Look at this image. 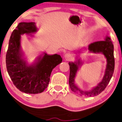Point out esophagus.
Listing matches in <instances>:
<instances>
[{
  "label": "esophagus",
  "instance_id": "1",
  "mask_svg": "<svg viewBox=\"0 0 122 122\" xmlns=\"http://www.w3.org/2000/svg\"><path fill=\"white\" fill-rule=\"evenodd\" d=\"M64 57L66 60H69L71 58L72 56H71V55L70 53H66Z\"/></svg>",
  "mask_w": 122,
  "mask_h": 122
}]
</instances>
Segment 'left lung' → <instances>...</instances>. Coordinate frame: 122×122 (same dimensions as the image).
I'll list each match as a JSON object with an SVG mask.
<instances>
[{
	"instance_id": "obj_1",
	"label": "left lung",
	"mask_w": 122,
	"mask_h": 122,
	"mask_svg": "<svg viewBox=\"0 0 122 122\" xmlns=\"http://www.w3.org/2000/svg\"><path fill=\"white\" fill-rule=\"evenodd\" d=\"M89 52L93 53H101L106 59V65L105 73L102 79L96 86L92 87L89 91L83 90L75 83V79L79 69H81L83 62L81 58L76 57L74 62H69L70 66V75H69V86L71 90L76 94L81 96L92 97L99 95L105 89L109 84L114 70L115 61L114 57V46L109 37H106L104 41H98L89 44L88 46ZM87 51L86 47L81 48L78 52L81 53L82 51Z\"/></svg>"
}]
</instances>
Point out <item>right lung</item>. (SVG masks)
Returning a JSON list of instances; mask_svg holds the SVG:
<instances>
[{
  "label": "right lung",
  "instance_id": "1",
  "mask_svg": "<svg viewBox=\"0 0 122 122\" xmlns=\"http://www.w3.org/2000/svg\"><path fill=\"white\" fill-rule=\"evenodd\" d=\"M35 22H20L13 30L6 55V66L10 79L20 91L29 94L43 92L47 88L53 69L62 61L57 54L43 52L29 64L21 47V36H34L38 31Z\"/></svg>",
  "mask_w": 122,
  "mask_h": 122
}]
</instances>
